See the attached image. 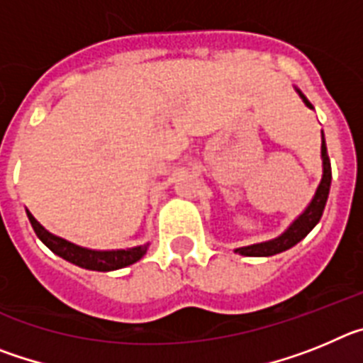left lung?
Returning <instances> with one entry per match:
<instances>
[{
    "label": "left lung",
    "instance_id": "obj_1",
    "mask_svg": "<svg viewBox=\"0 0 363 363\" xmlns=\"http://www.w3.org/2000/svg\"><path fill=\"white\" fill-rule=\"evenodd\" d=\"M298 94L301 96L303 99V104L307 105L309 108H313L309 99L306 96L301 94L298 91ZM322 160H323V174H322V182H320L318 189L314 192L313 200L311 203L307 205L306 211L296 218V220L287 227L285 233H281L278 238L269 240V242L264 243H255V245L249 247H240L236 249V252L243 256H272L278 255V252H284L287 249H291L293 245H296L300 240H303L307 234L313 230V227L316 225L322 218L323 209H325L327 203V196H329V187H331V162H329V154H327V147H325V138H323L322 133Z\"/></svg>",
    "mask_w": 363,
    "mask_h": 363
}]
</instances>
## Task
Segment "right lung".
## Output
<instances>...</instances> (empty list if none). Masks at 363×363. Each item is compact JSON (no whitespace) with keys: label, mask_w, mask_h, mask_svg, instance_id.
I'll return each instance as SVG.
<instances>
[{"label":"right lung","mask_w":363,"mask_h":363,"mask_svg":"<svg viewBox=\"0 0 363 363\" xmlns=\"http://www.w3.org/2000/svg\"><path fill=\"white\" fill-rule=\"evenodd\" d=\"M28 220H30V225L38 238L49 247L50 251L62 256L70 264L79 265V267L89 269V271H116V269L127 267V265L138 262L147 252V245L133 247V249H118V251H91V249L74 245V243L67 242L60 236H54L49 230H45L30 213H28Z\"/></svg>","instance_id":"add662e5"}]
</instances>
